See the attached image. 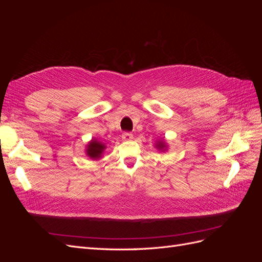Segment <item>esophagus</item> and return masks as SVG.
I'll return each instance as SVG.
<instances>
[{
    "mask_svg": "<svg viewBox=\"0 0 262 262\" xmlns=\"http://www.w3.org/2000/svg\"><path fill=\"white\" fill-rule=\"evenodd\" d=\"M133 139V134L130 132H124L122 134V140L123 141H131Z\"/></svg>",
    "mask_w": 262,
    "mask_h": 262,
    "instance_id": "1",
    "label": "esophagus"
}]
</instances>
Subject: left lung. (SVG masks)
Wrapping results in <instances>:
<instances>
[{
	"instance_id": "obj_1",
	"label": "left lung",
	"mask_w": 262,
	"mask_h": 262,
	"mask_svg": "<svg viewBox=\"0 0 262 262\" xmlns=\"http://www.w3.org/2000/svg\"><path fill=\"white\" fill-rule=\"evenodd\" d=\"M156 148H158L160 150H165V148H166L165 142H163V141H158L157 143H156Z\"/></svg>"
}]
</instances>
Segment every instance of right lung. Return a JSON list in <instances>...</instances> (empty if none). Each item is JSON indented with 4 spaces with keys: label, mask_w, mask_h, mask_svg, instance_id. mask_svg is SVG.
Segmentation results:
<instances>
[{
    "label": "right lung",
    "mask_w": 262,
    "mask_h": 262,
    "mask_svg": "<svg viewBox=\"0 0 262 262\" xmlns=\"http://www.w3.org/2000/svg\"><path fill=\"white\" fill-rule=\"evenodd\" d=\"M105 148L106 146L102 144L101 142L97 140H92L86 147V154L87 156H90L92 160H98V158L101 157Z\"/></svg>",
    "instance_id": "1"
}]
</instances>
